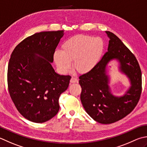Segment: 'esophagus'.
I'll return each instance as SVG.
<instances>
[{
  "instance_id": "esophagus-1",
  "label": "esophagus",
  "mask_w": 147,
  "mask_h": 147,
  "mask_svg": "<svg viewBox=\"0 0 147 147\" xmlns=\"http://www.w3.org/2000/svg\"><path fill=\"white\" fill-rule=\"evenodd\" d=\"M70 82L71 83H78V80H77V78H76L74 77H72L71 79L70 80Z\"/></svg>"
}]
</instances>
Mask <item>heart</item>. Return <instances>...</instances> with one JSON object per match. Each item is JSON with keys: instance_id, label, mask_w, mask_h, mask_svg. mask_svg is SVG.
Masks as SVG:
<instances>
[{"instance_id": "1", "label": "heart", "mask_w": 147, "mask_h": 147, "mask_svg": "<svg viewBox=\"0 0 147 147\" xmlns=\"http://www.w3.org/2000/svg\"><path fill=\"white\" fill-rule=\"evenodd\" d=\"M102 39L87 35H76L66 40L61 46V51L53 53V60L60 71L65 73L71 67L78 73L85 74L96 67L104 52Z\"/></svg>"}]
</instances>
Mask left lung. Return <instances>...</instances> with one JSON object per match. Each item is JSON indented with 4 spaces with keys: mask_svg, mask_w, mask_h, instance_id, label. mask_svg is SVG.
Here are the masks:
<instances>
[{
    "mask_svg": "<svg viewBox=\"0 0 147 147\" xmlns=\"http://www.w3.org/2000/svg\"><path fill=\"white\" fill-rule=\"evenodd\" d=\"M110 38L106 52L94 69L79 77L82 87L80 99L86 112L96 122L109 124L122 119L133 111L142 94V71L138 60L119 37L106 31ZM117 59L120 70L130 81L131 87L122 96L111 93L106 66Z\"/></svg>",
    "mask_w": 147,
    "mask_h": 147,
    "instance_id": "obj_1",
    "label": "left lung"
}]
</instances>
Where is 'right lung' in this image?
Segmentation results:
<instances>
[{"instance_id": "1", "label": "right lung", "mask_w": 147, "mask_h": 147, "mask_svg": "<svg viewBox=\"0 0 147 147\" xmlns=\"http://www.w3.org/2000/svg\"><path fill=\"white\" fill-rule=\"evenodd\" d=\"M64 30L36 33L19 43L11 53L7 69L11 98L20 114L43 123L59 112V97L71 77L55 72L51 63Z\"/></svg>"}]
</instances>
